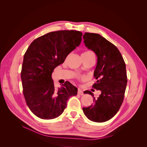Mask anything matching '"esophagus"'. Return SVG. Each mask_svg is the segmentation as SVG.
I'll return each instance as SVG.
<instances>
[{
	"label": "esophagus",
	"instance_id": "obj_1",
	"mask_svg": "<svg viewBox=\"0 0 147 147\" xmlns=\"http://www.w3.org/2000/svg\"><path fill=\"white\" fill-rule=\"evenodd\" d=\"M78 94H79V95H80V96H83L84 94H83V91L82 90H80V89H78Z\"/></svg>",
	"mask_w": 147,
	"mask_h": 147
}]
</instances>
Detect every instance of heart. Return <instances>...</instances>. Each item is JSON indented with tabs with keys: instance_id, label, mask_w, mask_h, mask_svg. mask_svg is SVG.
<instances>
[{
	"instance_id": "heart-1",
	"label": "heart",
	"mask_w": 147,
	"mask_h": 147,
	"mask_svg": "<svg viewBox=\"0 0 147 147\" xmlns=\"http://www.w3.org/2000/svg\"><path fill=\"white\" fill-rule=\"evenodd\" d=\"M91 53H92L91 51H85V52H84L83 54H91Z\"/></svg>"
}]
</instances>
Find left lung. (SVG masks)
Segmentation results:
<instances>
[{
  "instance_id": "1",
  "label": "left lung",
  "mask_w": 147,
  "mask_h": 147,
  "mask_svg": "<svg viewBox=\"0 0 147 147\" xmlns=\"http://www.w3.org/2000/svg\"><path fill=\"white\" fill-rule=\"evenodd\" d=\"M83 38L85 46L97 57L94 72L97 81L93 88L101 91L97 99L90 91H84L93 96L94 103L83 111L91 121L105 122L116 115L123 103L127 84L126 64L118 49L100 35L85 32Z\"/></svg>"
}]
</instances>
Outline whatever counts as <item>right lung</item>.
Masks as SVG:
<instances>
[{"instance_id": "add662e5", "label": "right lung", "mask_w": 147, "mask_h": 147, "mask_svg": "<svg viewBox=\"0 0 147 147\" xmlns=\"http://www.w3.org/2000/svg\"><path fill=\"white\" fill-rule=\"evenodd\" d=\"M82 36L81 32L72 30L49 32L34 40L25 53L21 74L23 94L29 109L37 117H58L69 97L77 94L78 89L69 82L56 90L51 75L80 45Z\"/></svg>"}]
</instances>
